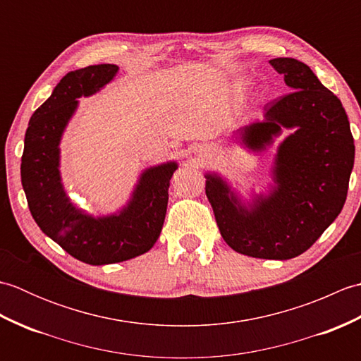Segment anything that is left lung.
Here are the masks:
<instances>
[{
  "label": "left lung",
  "mask_w": 361,
  "mask_h": 361,
  "mask_svg": "<svg viewBox=\"0 0 361 361\" xmlns=\"http://www.w3.org/2000/svg\"><path fill=\"white\" fill-rule=\"evenodd\" d=\"M271 66L291 88L264 106L237 132V142L264 152L282 135L267 194L245 202L224 176L204 173L206 197L224 240L234 251L286 260L302 255L338 217L346 202L355 145L340 99L296 59L278 57Z\"/></svg>",
  "instance_id": "1"
}]
</instances>
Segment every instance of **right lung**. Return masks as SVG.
I'll return each mask as SVG.
<instances>
[{"mask_svg": "<svg viewBox=\"0 0 361 361\" xmlns=\"http://www.w3.org/2000/svg\"><path fill=\"white\" fill-rule=\"evenodd\" d=\"M118 71L116 65H93L68 73L30 118L21 157V185L35 224L68 255L90 265L122 262L155 245L178 169L176 161L145 169L126 206L109 216H91L68 197L60 175L62 136L78 99L96 94Z\"/></svg>", "mask_w": 361, "mask_h": 361, "instance_id": "add662e5", "label": "right lung"}]
</instances>
